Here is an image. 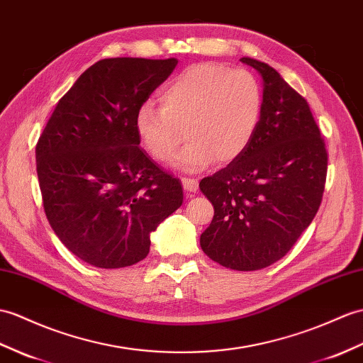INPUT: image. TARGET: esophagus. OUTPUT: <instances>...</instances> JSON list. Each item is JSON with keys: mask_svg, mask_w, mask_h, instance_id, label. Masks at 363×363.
Returning a JSON list of instances; mask_svg holds the SVG:
<instances>
[{"mask_svg": "<svg viewBox=\"0 0 363 363\" xmlns=\"http://www.w3.org/2000/svg\"><path fill=\"white\" fill-rule=\"evenodd\" d=\"M182 187L185 191H196L198 190V181L191 178H182Z\"/></svg>", "mask_w": 363, "mask_h": 363, "instance_id": "34e87169", "label": "esophagus"}]
</instances>
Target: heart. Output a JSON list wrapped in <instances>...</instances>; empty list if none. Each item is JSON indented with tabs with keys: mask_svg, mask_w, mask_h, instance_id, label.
Returning a JSON list of instances; mask_svg holds the SVG:
<instances>
[{
	"mask_svg": "<svg viewBox=\"0 0 363 363\" xmlns=\"http://www.w3.org/2000/svg\"><path fill=\"white\" fill-rule=\"evenodd\" d=\"M161 108L142 105L134 126L142 148L165 161L184 138L189 139L173 164L198 172L213 161L238 159L254 139L263 91L246 69H229L216 63H198L176 75L159 94Z\"/></svg>",
	"mask_w": 363,
	"mask_h": 363,
	"instance_id": "1",
	"label": "heart"
}]
</instances>
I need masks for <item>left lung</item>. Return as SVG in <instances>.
<instances>
[{
	"instance_id": "obj_1",
	"label": "left lung",
	"mask_w": 363,
	"mask_h": 363,
	"mask_svg": "<svg viewBox=\"0 0 363 363\" xmlns=\"http://www.w3.org/2000/svg\"><path fill=\"white\" fill-rule=\"evenodd\" d=\"M241 62L263 77V109L247 150L199 182L215 208L201 247L224 267L258 271L281 259L313 223L328 151L306 99L269 65Z\"/></svg>"
}]
</instances>
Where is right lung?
I'll list each match as a JSON object with an SVG mask.
<instances>
[{
  "label": "right lung",
  "instance_id": "obj_1",
  "mask_svg": "<svg viewBox=\"0 0 363 363\" xmlns=\"http://www.w3.org/2000/svg\"><path fill=\"white\" fill-rule=\"evenodd\" d=\"M176 58L117 57L89 66L58 100L35 147L43 207L75 257L102 269L148 255L150 233L182 206L179 179L139 147L138 109Z\"/></svg>",
  "mask_w": 363,
  "mask_h": 363
}]
</instances>
